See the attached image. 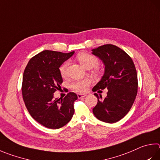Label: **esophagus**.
Here are the masks:
<instances>
[{"label":"esophagus","mask_w":160,"mask_h":160,"mask_svg":"<svg viewBox=\"0 0 160 160\" xmlns=\"http://www.w3.org/2000/svg\"><path fill=\"white\" fill-rule=\"evenodd\" d=\"M86 95L87 94H78V98H82L83 97H85Z\"/></svg>","instance_id":"34e87169"}]
</instances>
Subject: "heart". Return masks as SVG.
Here are the masks:
<instances>
[{"label": "heart", "instance_id": "heart-1", "mask_svg": "<svg viewBox=\"0 0 160 160\" xmlns=\"http://www.w3.org/2000/svg\"><path fill=\"white\" fill-rule=\"evenodd\" d=\"M77 59L82 65L84 67L90 69L94 67H97L99 64V62L97 57L88 52H81L78 54ZM69 65L68 62H63L59 67V72L62 77L66 78L67 76L68 67ZM90 82L88 80H76L72 82L71 84V88L74 89L75 91L78 92H85L86 88L89 85Z\"/></svg>", "mask_w": 160, "mask_h": 160}]
</instances>
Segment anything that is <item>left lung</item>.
Wrapping results in <instances>:
<instances>
[{
	"mask_svg": "<svg viewBox=\"0 0 160 160\" xmlns=\"http://www.w3.org/2000/svg\"><path fill=\"white\" fill-rule=\"evenodd\" d=\"M92 54L99 57L105 65L103 76L92 91L102 92L101 89H108L103 99L94 94L98 102L93 113L101 121L117 122L129 112L137 94L138 78L134 63L129 54L111 44L94 49Z\"/></svg>",
	"mask_w": 160,
	"mask_h": 160,
	"instance_id": "left-lung-1",
	"label": "left lung"
}]
</instances>
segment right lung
Wrapping results in <instances>:
<instances>
[{
  "label": "right lung",
  "mask_w": 160,
  "mask_h": 160,
  "mask_svg": "<svg viewBox=\"0 0 160 160\" xmlns=\"http://www.w3.org/2000/svg\"><path fill=\"white\" fill-rule=\"evenodd\" d=\"M69 53L44 50L32 57L23 75L22 93L31 116L47 128L59 129L71 120L77 94L68 92L63 98H54L63 82L59 67L69 59Z\"/></svg>",
  "instance_id": "1"
}]
</instances>
